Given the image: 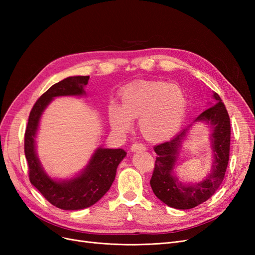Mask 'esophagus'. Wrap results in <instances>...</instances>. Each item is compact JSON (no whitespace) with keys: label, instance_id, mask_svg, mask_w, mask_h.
Returning <instances> with one entry per match:
<instances>
[{"label":"esophagus","instance_id":"34e87169","mask_svg":"<svg viewBox=\"0 0 255 255\" xmlns=\"http://www.w3.org/2000/svg\"><path fill=\"white\" fill-rule=\"evenodd\" d=\"M146 150V146L141 142H135L130 145V151L136 152V151H144Z\"/></svg>","mask_w":255,"mask_h":255}]
</instances>
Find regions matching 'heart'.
Instances as JSON below:
<instances>
[{
    "mask_svg": "<svg viewBox=\"0 0 255 255\" xmlns=\"http://www.w3.org/2000/svg\"><path fill=\"white\" fill-rule=\"evenodd\" d=\"M121 103L109 105V119L114 129L126 133L132 119H139V128L150 141H163L180 129L187 109L181 87L165 82L132 85L121 92Z\"/></svg>",
    "mask_w": 255,
    "mask_h": 255,
    "instance_id": "obj_1",
    "label": "heart"
}]
</instances>
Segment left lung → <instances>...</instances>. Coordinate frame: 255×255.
Wrapping results in <instances>:
<instances>
[{"instance_id": "left-lung-1", "label": "left lung", "mask_w": 255, "mask_h": 255, "mask_svg": "<svg viewBox=\"0 0 255 255\" xmlns=\"http://www.w3.org/2000/svg\"><path fill=\"white\" fill-rule=\"evenodd\" d=\"M196 121H206L212 126L211 139L214 161L211 173H208L203 181L195 184H183L172 174L182 141L189 128L182 130L170 141L154 146L157 157L150 185L160 201L176 210H189L210 199L221 185L229 163L230 117L218 94L214 92L212 104L198 116Z\"/></svg>"}]
</instances>
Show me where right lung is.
I'll return each instance as SVG.
<instances>
[{
  "instance_id": "obj_1",
  "label": "right lung",
  "mask_w": 255,
  "mask_h": 255,
  "mask_svg": "<svg viewBox=\"0 0 255 255\" xmlns=\"http://www.w3.org/2000/svg\"><path fill=\"white\" fill-rule=\"evenodd\" d=\"M88 80L89 76H70L51 86L34 104L24 134V153L28 164L29 181L51 204L60 210H83L98 202L111 188L117 167L127 155L122 149L99 148L84 171L67 181L52 180L43 171L35 149L41 115L54 98L85 95L84 87L88 84Z\"/></svg>"
}]
</instances>
